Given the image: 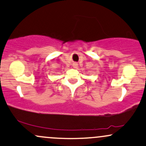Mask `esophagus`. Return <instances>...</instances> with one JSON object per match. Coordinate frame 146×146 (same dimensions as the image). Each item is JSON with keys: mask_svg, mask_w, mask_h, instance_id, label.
I'll list each match as a JSON object with an SVG mask.
<instances>
[{"mask_svg": "<svg viewBox=\"0 0 146 146\" xmlns=\"http://www.w3.org/2000/svg\"><path fill=\"white\" fill-rule=\"evenodd\" d=\"M73 66H74V67H76V66H78V64H76V63H75V64H73Z\"/></svg>", "mask_w": 146, "mask_h": 146, "instance_id": "1", "label": "esophagus"}]
</instances>
